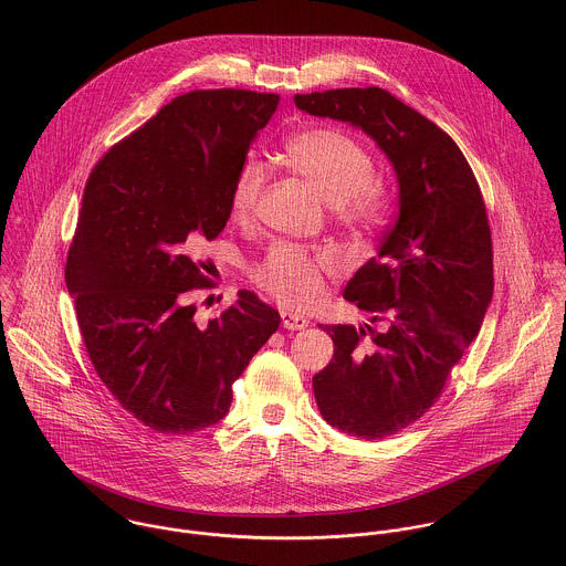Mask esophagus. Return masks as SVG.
<instances>
[{
  "label": "esophagus",
  "instance_id": "obj_1",
  "mask_svg": "<svg viewBox=\"0 0 566 566\" xmlns=\"http://www.w3.org/2000/svg\"><path fill=\"white\" fill-rule=\"evenodd\" d=\"M281 321H283V326L290 331H301V328L310 326V321L305 316H298L294 312H281Z\"/></svg>",
  "mask_w": 566,
  "mask_h": 566
}]
</instances>
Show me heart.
Masks as SVG:
<instances>
[{
  "label": "heart",
  "instance_id": "obj_1",
  "mask_svg": "<svg viewBox=\"0 0 566 566\" xmlns=\"http://www.w3.org/2000/svg\"><path fill=\"white\" fill-rule=\"evenodd\" d=\"M281 161L307 178L331 207L333 218L348 233L366 238L386 227L390 218V191L375 176L370 150L353 135L314 126L290 135L281 146ZM261 193V169L245 163L229 189V218L245 224ZM337 270V256L328 248L274 243L252 265V281L281 305L310 310L324 294V276Z\"/></svg>",
  "mask_w": 566,
  "mask_h": 566
}]
</instances>
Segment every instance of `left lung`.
<instances>
[{"label":"left lung","instance_id":"left-lung-1","mask_svg":"<svg viewBox=\"0 0 566 566\" xmlns=\"http://www.w3.org/2000/svg\"><path fill=\"white\" fill-rule=\"evenodd\" d=\"M294 102L361 128L399 178V218L344 290L380 328L321 326L333 359L314 377L331 427L388 438L440 399L484 323L494 279L482 189L458 144L386 88L296 93Z\"/></svg>","mask_w":566,"mask_h":566}]
</instances>
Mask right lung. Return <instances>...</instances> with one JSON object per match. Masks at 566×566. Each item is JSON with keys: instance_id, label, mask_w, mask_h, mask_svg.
I'll list each match as a JSON object with an SVG mask.
<instances>
[{"instance_id": "add662e5", "label": "right lung", "mask_w": 566, "mask_h": 566, "mask_svg": "<svg viewBox=\"0 0 566 566\" xmlns=\"http://www.w3.org/2000/svg\"><path fill=\"white\" fill-rule=\"evenodd\" d=\"M276 93L207 88L174 97L93 167L65 281L86 355L128 413L167 436L222 420L233 384L279 328L254 292L207 324L187 292L211 287L196 256L229 220V189Z\"/></svg>"}]
</instances>
